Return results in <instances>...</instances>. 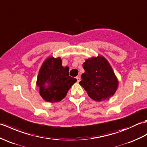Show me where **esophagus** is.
<instances>
[{
    "label": "esophagus",
    "instance_id": "1",
    "mask_svg": "<svg viewBox=\"0 0 147 147\" xmlns=\"http://www.w3.org/2000/svg\"><path fill=\"white\" fill-rule=\"evenodd\" d=\"M76 79H77V82H78V83H79V82H80V80H81L80 77V76H77V77H76Z\"/></svg>",
    "mask_w": 147,
    "mask_h": 147
}]
</instances>
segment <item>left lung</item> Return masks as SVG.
<instances>
[{
  "instance_id": "8db88e82",
  "label": "left lung",
  "mask_w": 147,
  "mask_h": 147,
  "mask_svg": "<svg viewBox=\"0 0 147 147\" xmlns=\"http://www.w3.org/2000/svg\"><path fill=\"white\" fill-rule=\"evenodd\" d=\"M85 72L80 84L91 99L96 101L108 100L115 94L118 80L110 64L102 56L92 57L83 63Z\"/></svg>"
}]
</instances>
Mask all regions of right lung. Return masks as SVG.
I'll use <instances>...</instances> for the list:
<instances>
[{"label": "right lung", "mask_w": 147, "mask_h": 147, "mask_svg": "<svg viewBox=\"0 0 147 147\" xmlns=\"http://www.w3.org/2000/svg\"><path fill=\"white\" fill-rule=\"evenodd\" d=\"M69 68L62 66V59L49 56L44 61L39 71L36 84L44 100L50 103L59 102L66 96L69 90L76 82L69 76Z\"/></svg>", "instance_id": "obj_1"}]
</instances>
